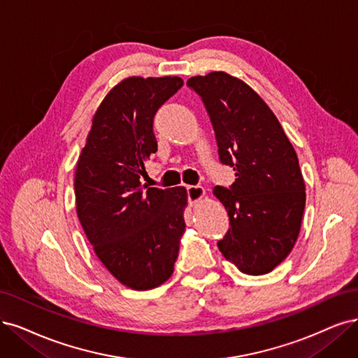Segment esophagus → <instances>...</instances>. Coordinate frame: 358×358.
<instances>
[{
    "mask_svg": "<svg viewBox=\"0 0 358 358\" xmlns=\"http://www.w3.org/2000/svg\"><path fill=\"white\" fill-rule=\"evenodd\" d=\"M186 192H187V199L190 203H196L197 201H201L205 194V190L201 186H187Z\"/></svg>",
    "mask_w": 358,
    "mask_h": 358,
    "instance_id": "1",
    "label": "esophagus"
}]
</instances>
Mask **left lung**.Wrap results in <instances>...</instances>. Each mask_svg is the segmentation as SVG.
Listing matches in <instances>:
<instances>
[{
	"instance_id": "left-lung-1",
	"label": "left lung",
	"mask_w": 358,
	"mask_h": 358,
	"mask_svg": "<svg viewBox=\"0 0 358 358\" xmlns=\"http://www.w3.org/2000/svg\"><path fill=\"white\" fill-rule=\"evenodd\" d=\"M213 124L222 165L234 171L230 187L214 189L230 229L218 249L246 274H266L289 255L301 229L306 184L298 156L268 106L226 72L193 76Z\"/></svg>"
}]
</instances>
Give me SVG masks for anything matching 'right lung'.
<instances>
[{"mask_svg":"<svg viewBox=\"0 0 358 358\" xmlns=\"http://www.w3.org/2000/svg\"><path fill=\"white\" fill-rule=\"evenodd\" d=\"M178 76H132L104 97L76 165L81 226L103 266L125 286L148 290L166 282L186 227L184 187L141 184L157 150L155 115L182 87Z\"/></svg>","mask_w":358,"mask_h":358,"instance_id":"right-lung-1","label":"right lung"}]
</instances>
